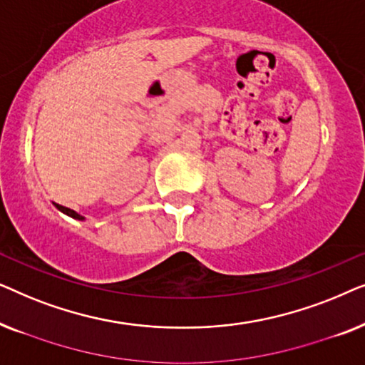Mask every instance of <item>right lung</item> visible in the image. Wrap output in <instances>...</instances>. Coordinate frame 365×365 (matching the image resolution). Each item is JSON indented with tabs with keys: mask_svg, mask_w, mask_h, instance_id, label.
Returning <instances> with one entry per match:
<instances>
[{
	"mask_svg": "<svg viewBox=\"0 0 365 365\" xmlns=\"http://www.w3.org/2000/svg\"><path fill=\"white\" fill-rule=\"evenodd\" d=\"M54 206H56V207H58L59 211H61V212L66 214V216L73 217V219H78V221H84V216H81V214H78L76 211H73V209H69V207H64V206H61V204H56V202H54Z\"/></svg>",
	"mask_w": 365,
	"mask_h": 365,
	"instance_id": "add662e5",
	"label": "right lung"
}]
</instances>
